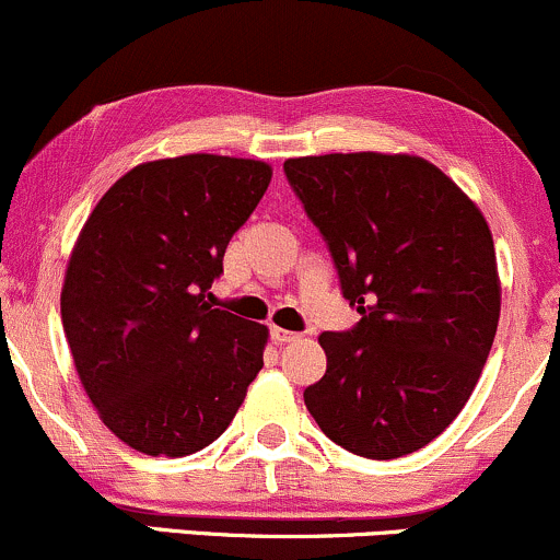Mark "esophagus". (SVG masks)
Segmentation results:
<instances>
[{
  "label": "esophagus",
  "mask_w": 560,
  "mask_h": 560,
  "mask_svg": "<svg viewBox=\"0 0 560 560\" xmlns=\"http://www.w3.org/2000/svg\"><path fill=\"white\" fill-rule=\"evenodd\" d=\"M271 339H273L276 345H287V342H298L300 334L287 331V329H279V326H273V329H271Z\"/></svg>",
  "instance_id": "obj_1"
}]
</instances>
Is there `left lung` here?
<instances>
[{
	"label": "left lung",
	"mask_w": 560,
	"mask_h": 560,
	"mask_svg": "<svg viewBox=\"0 0 560 560\" xmlns=\"http://www.w3.org/2000/svg\"><path fill=\"white\" fill-rule=\"evenodd\" d=\"M284 173L324 234L350 331H324L326 374L305 389L320 432L392 460L440 436L477 387L498 331L490 226L436 165L413 155L292 158Z\"/></svg>",
	"instance_id": "1"
}]
</instances>
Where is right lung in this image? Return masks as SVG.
<instances>
[{
  "mask_svg": "<svg viewBox=\"0 0 560 560\" xmlns=\"http://www.w3.org/2000/svg\"><path fill=\"white\" fill-rule=\"evenodd\" d=\"M262 160L182 155L120 176L83 223L60 294L75 371L102 423L182 458L226 432L268 329L215 307L229 240L271 184Z\"/></svg>",
  "mask_w": 560,
  "mask_h": 560,
  "instance_id": "add662e5",
  "label": "right lung"
}]
</instances>
